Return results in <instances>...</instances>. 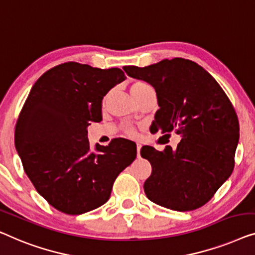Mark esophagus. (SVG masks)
Returning <instances> with one entry per match:
<instances>
[{
	"instance_id": "34e87169",
	"label": "esophagus",
	"mask_w": 255,
	"mask_h": 255,
	"mask_svg": "<svg viewBox=\"0 0 255 255\" xmlns=\"http://www.w3.org/2000/svg\"><path fill=\"white\" fill-rule=\"evenodd\" d=\"M141 148H142V145L139 144V143H137V144H136V150H137V157H139V152H141Z\"/></svg>"
}]
</instances>
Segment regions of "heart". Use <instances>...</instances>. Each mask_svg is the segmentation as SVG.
<instances>
[{
	"label": "heart",
	"instance_id": "heart-1",
	"mask_svg": "<svg viewBox=\"0 0 255 255\" xmlns=\"http://www.w3.org/2000/svg\"><path fill=\"white\" fill-rule=\"evenodd\" d=\"M150 89H152L151 87L148 83H145V82H135V83L131 84L130 87V91L132 93V96L135 97L136 99H138L139 97H141L143 93H144L145 91L150 90ZM131 135H134V131H130Z\"/></svg>",
	"mask_w": 255,
	"mask_h": 255
}]
</instances>
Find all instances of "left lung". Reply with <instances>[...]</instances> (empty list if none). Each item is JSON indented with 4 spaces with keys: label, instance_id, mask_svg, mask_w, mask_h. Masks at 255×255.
Here are the masks:
<instances>
[{
    "label": "left lung",
    "instance_id": "1",
    "mask_svg": "<svg viewBox=\"0 0 255 255\" xmlns=\"http://www.w3.org/2000/svg\"><path fill=\"white\" fill-rule=\"evenodd\" d=\"M124 70L156 90L159 110L152 123L155 131L181 136L174 149H141L152 167L143 186L146 198L172 210L198 209L234 171L239 123L230 99L216 80L191 60L165 59Z\"/></svg>",
    "mask_w": 255,
    "mask_h": 255
}]
</instances>
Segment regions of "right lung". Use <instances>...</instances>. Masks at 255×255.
<instances>
[{"instance_id": "right-lung-1", "label": "right lung", "mask_w": 255, "mask_h": 255, "mask_svg": "<svg viewBox=\"0 0 255 255\" xmlns=\"http://www.w3.org/2000/svg\"><path fill=\"white\" fill-rule=\"evenodd\" d=\"M119 68L99 69L66 62L32 87L15 129V146L37 192L59 211L81 215L103 206L120 172L136 158V144L88 139L90 123L102 120L104 97L125 81Z\"/></svg>"}]
</instances>
